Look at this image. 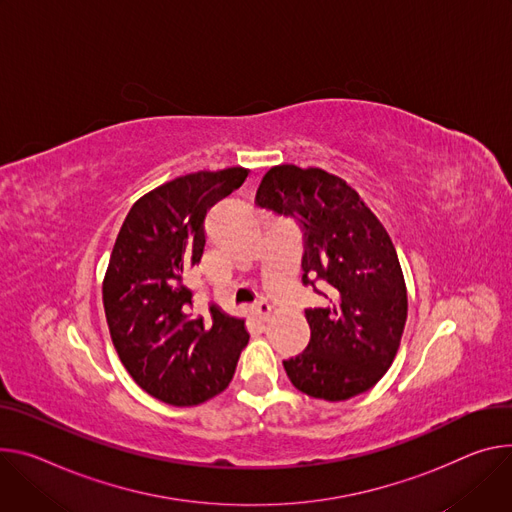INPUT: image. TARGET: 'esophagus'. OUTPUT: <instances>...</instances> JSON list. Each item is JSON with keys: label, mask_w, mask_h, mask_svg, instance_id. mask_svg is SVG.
Masks as SVG:
<instances>
[{"label": "esophagus", "mask_w": 512, "mask_h": 512, "mask_svg": "<svg viewBox=\"0 0 512 512\" xmlns=\"http://www.w3.org/2000/svg\"><path fill=\"white\" fill-rule=\"evenodd\" d=\"M269 314H271V306H269V302L267 300H259L257 304H255V316L259 318V320H267L269 318Z\"/></svg>", "instance_id": "1"}]
</instances>
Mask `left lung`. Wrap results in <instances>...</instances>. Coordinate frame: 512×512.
<instances>
[{
	"instance_id": "left-lung-1",
	"label": "left lung",
	"mask_w": 512,
	"mask_h": 512,
	"mask_svg": "<svg viewBox=\"0 0 512 512\" xmlns=\"http://www.w3.org/2000/svg\"><path fill=\"white\" fill-rule=\"evenodd\" d=\"M255 204L302 230V284L324 298L306 308L308 347L284 361L290 382L320 400H349L376 386L398 351L408 298L386 228L341 177L271 167Z\"/></svg>"
}]
</instances>
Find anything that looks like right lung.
I'll use <instances>...</instances> for the list:
<instances>
[{"mask_svg":"<svg viewBox=\"0 0 512 512\" xmlns=\"http://www.w3.org/2000/svg\"><path fill=\"white\" fill-rule=\"evenodd\" d=\"M249 171L230 167L177 177L138 200L118 232L104 280L114 347L132 380L173 406L222 392L249 343L245 322L216 304L194 310L183 275L200 263L208 210Z\"/></svg>","mask_w":512,"mask_h":512,"instance_id":"add662e5","label":"right lung"}]
</instances>
